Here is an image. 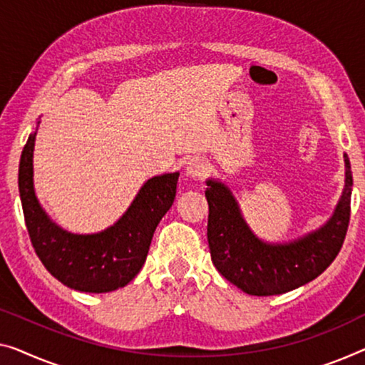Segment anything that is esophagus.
<instances>
[{
	"instance_id": "obj_1",
	"label": "esophagus",
	"mask_w": 365,
	"mask_h": 365,
	"mask_svg": "<svg viewBox=\"0 0 365 365\" xmlns=\"http://www.w3.org/2000/svg\"><path fill=\"white\" fill-rule=\"evenodd\" d=\"M187 175L195 178V180H201V178H205L208 175L210 172V164L206 162L205 159H201V157H193V159L188 160L187 164Z\"/></svg>"
}]
</instances>
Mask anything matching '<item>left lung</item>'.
<instances>
[{
    "mask_svg": "<svg viewBox=\"0 0 365 365\" xmlns=\"http://www.w3.org/2000/svg\"><path fill=\"white\" fill-rule=\"evenodd\" d=\"M344 164V192L333 216L319 230L284 244L265 242L255 236L231 190L217 180H206L208 244L217 272L255 297L295 290L323 274L339 254L349 226L352 172L347 155Z\"/></svg>",
    "mask_w": 365,
    "mask_h": 365,
    "instance_id": "obj_1",
    "label": "left lung"
}]
</instances>
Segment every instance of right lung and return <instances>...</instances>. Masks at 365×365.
I'll use <instances>...</instances> for the list:
<instances>
[{
  "mask_svg": "<svg viewBox=\"0 0 365 365\" xmlns=\"http://www.w3.org/2000/svg\"><path fill=\"white\" fill-rule=\"evenodd\" d=\"M34 143L32 133L21 154L18 183L27 232L43 267L78 292L106 293L128 285L143 269L155 227L175 200L178 172L149 178L126 213L108 230L73 235L57 226L36 197Z\"/></svg>",
  "mask_w": 365,
  "mask_h": 365,
  "instance_id": "right-lung-1",
  "label": "right lung"
}]
</instances>
